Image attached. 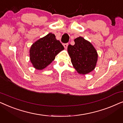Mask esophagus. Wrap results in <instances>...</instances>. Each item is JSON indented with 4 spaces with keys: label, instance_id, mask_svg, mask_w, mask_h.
I'll list each match as a JSON object with an SVG mask.
<instances>
[{
    "label": "esophagus",
    "instance_id": "esophagus-1",
    "mask_svg": "<svg viewBox=\"0 0 123 123\" xmlns=\"http://www.w3.org/2000/svg\"><path fill=\"white\" fill-rule=\"evenodd\" d=\"M63 46L64 47V48L67 49V47L68 46V43H63Z\"/></svg>",
    "mask_w": 123,
    "mask_h": 123
}]
</instances>
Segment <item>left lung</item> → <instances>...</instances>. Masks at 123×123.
I'll return each instance as SVG.
<instances>
[{"instance_id": "left-lung-1", "label": "left lung", "mask_w": 123, "mask_h": 123, "mask_svg": "<svg viewBox=\"0 0 123 123\" xmlns=\"http://www.w3.org/2000/svg\"><path fill=\"white\" fill-rule=\"evenodd\" d=\"M75 44L69 45L68 52L73 67L80 74H87L95 69L97 61L96 50L82 37L75 38Z\"/></svg>"}]
</instances>
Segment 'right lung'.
<instances>
[{"mask_svg": "<svg viewBox=\"0 0 123 123\" xmlns=\"http://www.w3.org/2000/svg\"><path fill=\"white\" fill-rule=\"evenodd\" d=\"M63 49V45L56 39L55 35L50 33L33 43L30 50V60L37 69H43Z\"/></svg>", "mask_w": 123, "mask_h": 123, "instance_id": "obj_1", "label": "right lung"}]
</instances>
